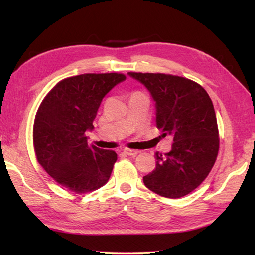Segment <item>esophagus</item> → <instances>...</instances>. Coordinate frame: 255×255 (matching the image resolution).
<instances>
[{
    "label": "esophagus",
    "instance_id": "obj_1",
    "mask_svg": "<svg viewBox=\"0 0 255 255\" xmlns=\"http://www.w3.org/2000/svg\"><path fill=\"white\" fill-rule=\"evenodd\" d=\"M123 152H124L125 154H126V155H128V156H136V155L138 154L137 150L130 149V148H124Z\"/></svg>",
    "mask_w": 255,
    "mask_h": 255
}]
</instances>
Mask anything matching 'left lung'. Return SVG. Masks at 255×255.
<instances>
[{
  "instance_id": "8db88e82",
  "label": "left lung",
  "mask_w": 255,
  "mask_h": 255,
  "mask_svg": "<svg viewBox=\"0 0 255 255\" xmlns=\"http://www.w3.org/2000/svg\"><path fill=\"white\" fill-rule=\"evenodd\" d=\"M128 75L152 94L162 137L173 138L169 153H155L156 167L144 176V184L162 197L187 196L207 178L218 155L213 101L200 84L182 76L135 72Z\"/></svg>"
}]
</instances>
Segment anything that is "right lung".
Returning <instances> with one entry per match:
<instances>
[{
	"label": "right lung",
	"instance_id": "obj_1",
	"mask_svg": "<svg viewBox=\"0 0 255 255\" xmlns=\"http://www.w3.org/2000/svg\"><path fill=\"white\" fill-rule=\"evenodd\" d=\"M126 76L81 74L58 82L40 103L33 124V147L44 170L76 193L93 191L110 178L117 154L88 144L86 131L102 99Z\"/></svg>",
	"mask_w": 255,
	"mask_h": 255
}]
</instances>
